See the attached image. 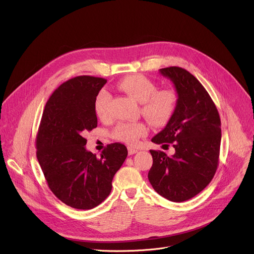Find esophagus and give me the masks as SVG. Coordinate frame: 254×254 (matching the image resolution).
I'll return each instance as SVG.
<instances>
[{"mask_svg":"<svg viewBox=\"0 0 254 254\" xmlns=\"http://www.w3.org/2000/svg\"><path fill=\"white\" fill-rule=\"evenodd\" d=\"M137 152V149L134 148V147H128V153L129 155H133Z\"/></svg>","mask_w":254,"mask_h":254,"instance_id":"1","label":"esophagus"}]
</instances>
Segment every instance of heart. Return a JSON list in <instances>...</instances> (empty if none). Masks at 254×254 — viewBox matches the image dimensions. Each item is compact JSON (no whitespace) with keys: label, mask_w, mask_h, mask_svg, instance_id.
<instances>
[{"label":"heart","mask_w":254,"mask_h":254,"mask_svg":"<svg viewBox=\"0 0 254 254\" xmlns=\"http://www.w3.org/2000/svg\"><path fill=\"white\" fill-rule=\"evenodd\" d=\"M118 89L140 102L141 114L155 126H164L176 113L178 94L170 88L157 89L151 78L142 74L128 75L118 82ZM110 95L102 91L95 99V114L101 120L110 116ZM148 133V126L143 122H121L113 131V137L126 143H134Z\"/></svg>","instance_id":"1"}]
</instances>
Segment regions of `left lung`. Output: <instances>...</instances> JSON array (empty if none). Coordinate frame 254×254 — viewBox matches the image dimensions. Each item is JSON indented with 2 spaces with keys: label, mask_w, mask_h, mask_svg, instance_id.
<instances>
[{
  "label": "left lung",
  "mask_w": 254,
  "mask_h": 254,
  "mask_svg": "<svg viewBox=\"0 0 254 254\" xmlns=\"http://www.w3.org/2000/svg\"><path fill=\"white\" fill-rule=\"evenodd\" d=\"M159 71L175 84L179 100L175 115L152 141L172 144L175 154L150 150L153 165L148 178L158 194L181 202L212 181L219 162L221 122L209 93L190 72L176 66Z\"/></svg>",
  "instance_id": "obj_1"
}]
</instances>
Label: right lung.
<instances>
[{
	"instance_id": "right-lung-1",
	"label": "right lung",
	"mask_w": 254,
	"mask_h": 254,
	"mask_svg": "<svg viewBox=\"0 0 254 254\" xmlns=\"http://www.w3.org/2000/svg\"><path fill=\"white\" fill-rule=\"evenodd\" d=\"M106 79L89 75L62 83L47 100L36 137L37 159L48 187L67 206L90 210L112 191L114 176L128 151L107 144L98 158L83 135L97 127L94 103Z\"/></svg>"
}]
</instances>
